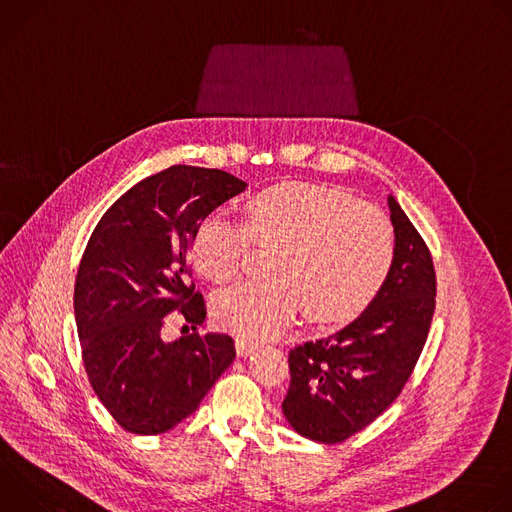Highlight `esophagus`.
Segmentation results:
<instances>
[{"mask_svg": "<svg viewBox=\"0 0 512 512\" xmlns=\"http://www.w3.org/2000/svg\"><path fill=\"white\" fill-rule=\"evenodd\" d=\"M255 348H257L255 342H251L247 338H237V354L239 356H249Z\"/></svg>", "mask_w": 512, "mask_h": 512, "instance_id": "1", "label": "esophagus"}]
</instances>
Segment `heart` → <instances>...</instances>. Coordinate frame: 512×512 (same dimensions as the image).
Listing matches in <instances>:
<instances>
[{
	"mask_svg": "<svg viewBox=\"0 0 512 512\" xmlns=\"http://www.w3.org/2000/svg\"><path fill=\"white\" fill-rule=\"evenodd\" d=\"M247 227L210 212L194 231L190 257L200 275L231 281L253 241L275 247L271 281L235 283L212 300L214 322L247 338L281 332L298 310L316 324H338L367 308L395 261V231L375 206L348 192L283 182L245 202Z\"/></svg>",
	"mask_w": 512,
	"mask_h": 512,
	"instance_id": "1",
	"label": "heart"
}]
</instances>
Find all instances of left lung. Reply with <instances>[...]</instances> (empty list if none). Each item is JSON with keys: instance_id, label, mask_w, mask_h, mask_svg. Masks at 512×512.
I'll use <instances>...</instances> for the list:
<instances>
[{"instance_id": "obj_1", "label": "left lung", "mask_w": 512, "mask_h": 512, "mask_svg": "<svg viewBox=\"0 0 512 512\" xmlns=\"http://www.w3.org/2000/svg\"><path fill=\"white\" fill-rule=\"evenodd\" d=\"M395 261L354 322L289 352L283 415L300 435L340 444L373 423L403 391L435 310L431 253L399 202L389 196Z\"/></svg>"}]
</instances>
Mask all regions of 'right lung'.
Instances as JSON below:
<instances>
[{
  "mask_svg": "<svg viewBox=\"0 0 512 512\" xmlns=\"http://www.w3.org/2000/svg\"><path fill=\"white\" fill-rule=\"evenodd\" d=\"M223 170L172 166L129 188L103 214L83 253L75 318L87 377L127 431L158 435L192 415L235 358L227 334L162 340L180 312L206 318L194 289L190 243L216 206L245 190Z\"/></svg>",
  "mask_w": 512,
  "mask_h": 512,
  "instance_id": "add662e5",
  "label": "right lung"
}]
</instances>
